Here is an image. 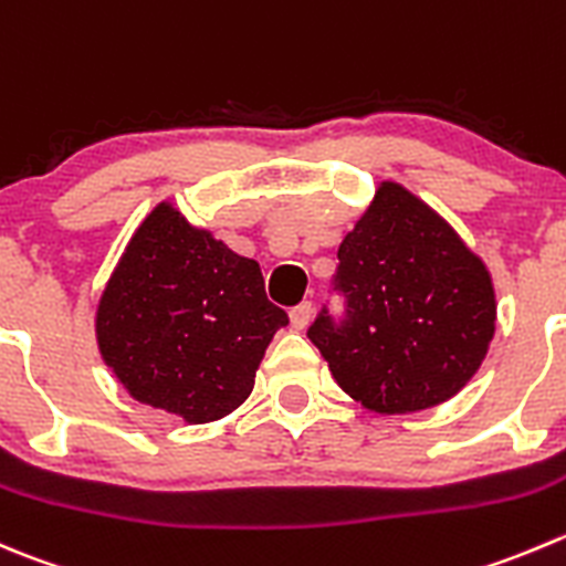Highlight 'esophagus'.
<instances>
[{
    "mask_svg": "<svg viewBox=\"0 0 566 566\" xmlns=\"http://www.w3.org/2000/svg\"><path fill=\"white\" fill-rule=\"evenodd\" d=\"M290 323H293V328H306L312 323V304L310 301H304V304L295 306L293 312H290Z\"/></svg>",
    "mask_w": 566,
    "mask_h": 566,
    "instance_id": "1",
    "label": "esophagus"
}]
</instances>
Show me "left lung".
<instances>
[{
    "label": "left lung",
    "instance_id": "obj_1",
    "mask_svg": "<svg viewBox=\"0 0 566 566\" xmlns=\"http://www.w3.org/2000/svg\"><path fill=\"white\" fill-rule=\"evenodd\" d=\"M343 323L328 312L310 339L334 381L378 415L451 400L479 373L495 337L490 268L457 229L403 185L384 179L339 243Z\"/></svg>",
    "mask_w": 566,
    "mask_h": 566
}]
</instances>
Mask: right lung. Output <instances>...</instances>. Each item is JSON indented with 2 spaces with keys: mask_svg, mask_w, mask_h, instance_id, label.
Returning a JSON list of instances; mask_svg holds the SVG:
<instances>
[{
  "mask_svg": "<svg viewBox=\"0 0 566 566\" xmlns=\"http://www.w3.org/2000/svg\"><path fill=\"white\" fill-rule=\"evenodd\" d=\"M287 312L262 271L160 201L140 221L96 306L104 365L135 400L190 426L238 409Z\"/></svg>",
  "mask_w": 566,
  "mask_h": 566,
  "instance_id": "obj_1",
  "label": "right lung"
}]
</instances>
